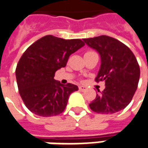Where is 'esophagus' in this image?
Masks as SVG:
<instances>
[{"label":"esophagus","mask_w":148,"mask_h":148,"mask_svg":"<svg viewBox=\"0 0 148 148\" xmlns=\"http://www.w3.org/2000/svg\"><path fill=\"white\" fill-rule=\"evenodd\" d=\"M78 89H79V90L82 91V92H85V91H86L87 90L86 87H85V86H79L78 87Z\"/></svg>","instance_id":"obj_1"}]
</instances>
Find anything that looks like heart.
<instances>
[{"label":"heart","instance_id":"b5f03b06","mask_svg":"<svg viewBox=\"0 0 148 148\" xmlns=\"http://www.w3.org/2000/svg\"><path fill=\"white\" fill-rule=\"evenodd\" d=\"M88 52H91V51H87L86 53H88Z\"/></svg>","mask_w":148,"mask_h":148}]
</instances>
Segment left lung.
<instances>
[{
    "instance_id": "1",
    "label": "left lung",
    "mask_w": 148,
    "mask_h": 148,
    "mask_svg": "<svg viewBox=\"0 0 148 148\" xmlns=\"http://www.w3.org/2000/svg\"><path fill=\"white\" fill-rule=\"evenodd\" d=\"M83 41L101 55V64L95 81L106 82L105 90L97 94L90 108L104 114L124 109L132 99L140 80V66L136 56L123 42L108 36Z\"/></svg>"
}]
</instances>
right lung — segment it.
Listing matches in <instances>:
<instances>
[{"label":"right lung","mask_w":148,"mask_h":148,"mask_svg":"<svg viewBox=\"0 0 148 148\" xmlns=\"http://www.w3.org/2000/svg\"><path fill=\"white\" fill-rule=\"evenodd\" d=\"M85 45L80 39H64L51 35L33 42L24 51L16 68L18 90L24 105L34 114L53 116L64 111L76 85H62L54 79L65 67L71 54Z\"/></svg>","instance_id":"1"}]
</instances>
